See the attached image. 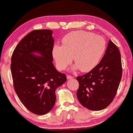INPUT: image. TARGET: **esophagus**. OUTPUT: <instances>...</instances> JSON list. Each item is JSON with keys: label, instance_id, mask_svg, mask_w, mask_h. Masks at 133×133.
<instances>
[{"label": "esophagus", "instance_id": "34e87169", "mask_svg": "<svg viewBox=\"0 0 133 133\" xmlns=\"http://www.w3.org/2000/svg\"><path fill=\"white\" fill-rule=\"evenodd\" d=\"M66 77H67V79H72V78H73L72 76H70V75H67Z\"/></svg>", "mask_w": 133, "mask_h": 133}]
</instances>
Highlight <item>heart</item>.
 Masks as SVG:
<instances>
[{
	"mask_svg": "<svg viewBox=\"0 0 133 133\" xmlns=\"http://www.w3.org/2000/svg\"><path fill=\"white\" fill-rule=\"evenodd\" d=\"M63 45L56 44L52 48V56L58 68L64 70L71 62L72 70L81 71L91 70L99 62L106 48L105 39L93 33L77 31L67 34L62 39Z\"/></svg>",
	"mask_w": 133,
	"mask_h": 133,
	"instance_id": "1",
	"label": "heart"
}]
</instances>
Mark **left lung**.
I'll list each match as a JSON object with an SVG mask.
<instances>
[{"label":"left lung","instance_id":"1","mask_svg":"<svg viewBox=\"0 0 133 133\" xmlns=\"http://www.w3.org/2000/svg\"><path fill=\"white\" fill-rule=\"evenodd\" d=\"M121 53L110 40L103 57L99 64L83 76H77L79 102L90 110L107 108L113 101L122 79Z\"/></svg>","mask_w":133,"mask_h":133}]
</instances>
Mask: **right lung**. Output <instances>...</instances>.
Segmentation results:
<instances>
[{
	"label": "right lung",
	"mask_w": 133,
	"mask_h": 133,
	"mask_svg": "<svg viewBox=\"0 0 133 133\" xmlns=\"http://www.w3.org/2000/svg\"><path fill=\"white\" fill-rule=\"evenodd\" d=\"M50 30H34L14 49L11 71L14 90L22 104L32 113L43 115L56 102V90L66 81L56 70L52 57L54 39ZM37 52L41 56L33 54Z\"/></svg>",
	"instance_id": "add662e5"
}]
</instances>
